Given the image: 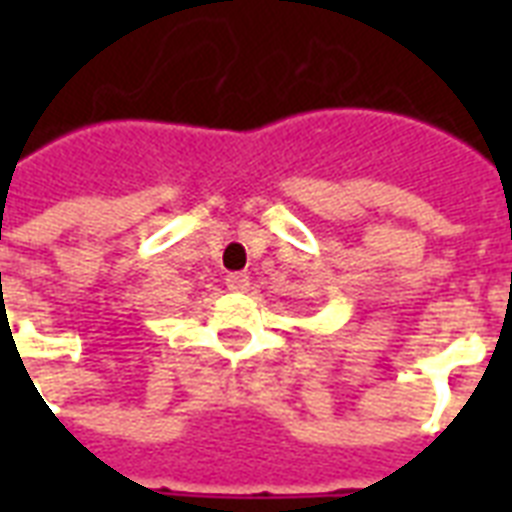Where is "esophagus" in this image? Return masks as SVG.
Segmentation results:
<instances>
[{"label":"esophagus","instance_id":"esophagus-1","mask_svg":"<svg viewBox=\"0 0 512 512\" xmlns=\"http://www.w3.org/2000/svg\"><path fill=\"white\" fill-rule=\"evenodd\" d=\"M225 287L233 289V292H244L249 287V276L247 273H228L225 276Z\"/></svg>","mask_w":512,"mask_h":512}]
</instances>
